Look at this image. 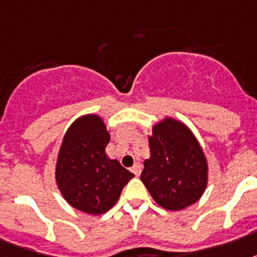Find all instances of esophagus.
I'll return each instance as SVG.
<instances>
[{
	"label": "esophagus",
	"instance_id": "1",
	"mask_svg": "<svg viewBox=\"0 0 257 257\" xmlns=\"http://www.w3.org/2000/svg\"><path fill=\"white\" fill-rule=\"evenodd\" d=\"M132 172L136 177H139L140 174H141V165L135 164V166L132 168Z\"/></svg>",
	"mask_w": 257,
	"mask_h": 257
}]
</instances>
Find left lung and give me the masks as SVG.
<instances>
[{"mask_svg":"<svg viewBox=\"0 0 257 257\" xmlns=\"http://www.w3.org/2000/svg\"><path fill=\"white\" fill-rule=\"evenodd\" d=\"M149 148L140 178L154 201L173 211L195 203L207 185V161L189 128L166 118L154 125Z\"/></svg>","mask_w":257,"mask_h":257,"instance_id":"8db88e82","label":"left lung"}]
</instances>
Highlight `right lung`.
<instances>
[{"mask_svg":"<svg viewBox=\"0 0 257 257\" xmlns=\"http://www.w3.org/2000/svg\"><path fill=\"white\" fill-rule=\"evenodd\" d=\"M109 133L99 116L78 118L68 128L56 162V183L64 199L80 211L99 215L117 202L133 174L109 160Z\"/></svg>","mask_w":257,"mask_h":257,"instance_id":"add662e5","label":"right lung"}]
</instances>
